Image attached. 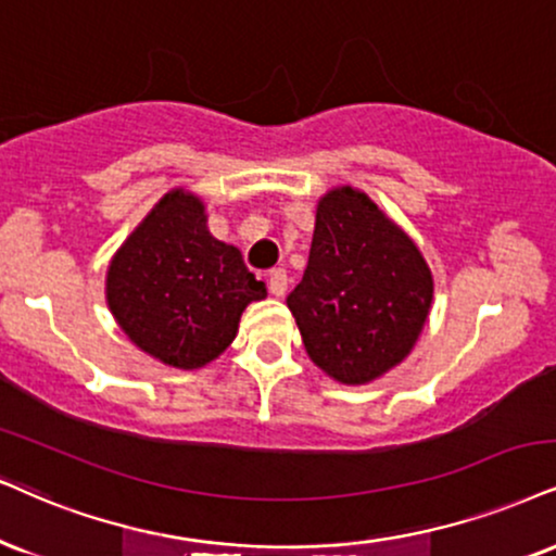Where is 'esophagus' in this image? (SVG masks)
Wrapping results in <instances>:
<instances>
[{"label":"esophagus","instance_id":"esophagus-1","mask_svg":"<svg viewBox=\"0 0 556 556\" xmlns=\"http://www.w3.org/2000/svg\"><path fill=\"white\" fill-rule=\"evenodd\" d=\"M286 289H289V280H286V273L280 270V267L267 273V291H270L273 296H283Z\"/></svg>","mask_w":556,"mask_h":556}]
</instances>
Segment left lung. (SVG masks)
<instances>
[{
  "label": "left lung",
  "mask_w": 556,
  "mask_h": 556,
  "mask_svg": "<svg viewBox=\"0 0 556 556\" xmlns=\"http://www.w3.org/2000/svg\"><path fill=\"white\" fill-rule=\"evenodd\" d=\"M433 306L422 252L363 190H327L304 278L289 296L306 353L330 379L361 387L413 353Z\"/></svg>",
  "instance_id": "left-lung-1"
}]
</instances>
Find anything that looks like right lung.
Masks as SVG:
<instances>
[{
	"instance_id": "right-lung-1",
	"label": "right lung",
	"mask_w": 556,
	"mask_h": 556,
	"mask_svg": "<svg viewBox=\"0 0 556 556\" xmlns=\"http://www.w3.org/2000/svg\"><path fill=\"white\" fill-rule=\"evenodd\" d=\"M265 283L242 252L208 231L205 203L185 188L164 193L108 265V309L139 351L164 366L216 361Z\"/></svg>"
}]
</instances>
